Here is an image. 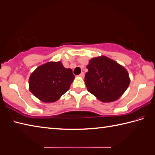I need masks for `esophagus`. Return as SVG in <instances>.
I'll use <instances>...</instances> for the list:
<instances>
[{"label": "esophagus", "instance_id": "34e87169", "mask_svg": "<svg viewBox=\"0 0 155 155\" xmlns=\"http://www.w3.org/2000/svg\"><path fill=\"white\" fill-rule=\"evenodd\" d=\"M80 77L84 78V72H81V73L80 74Z\"/></svg>", "mask_w": 155, "mask_h": 155}]
</instances>
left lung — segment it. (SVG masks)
<instances>
[{
	"mask_svg": "<svg viewBox=\"0 0 155 155\" xmlns=\"http://www.w3.org/2000/svg\"><path fill=\"white\" fill-rule=\"evenodd\" d=\"M86 68L88 70L85 76L86 87L101 102L117 100L129 87L130 80L128 71L107 56L92 58Z\"/></svg>",
	"mask_w": 155,
	"mask_h": 155,
	"instance_id": "1",
	"label": "left lung"
}]
</instances>
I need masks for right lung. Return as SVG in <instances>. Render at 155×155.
Listing matches in <instances>:
<instances>
[{"instance_id": "1", "label": "right lung", "mask_w": 155, "mask_h": 155, "mask_svg": "<svg viewBox=\"0 0 155 155\" xmlns=\"http://www.w3.org/2000/svg\"><path fill=\"white\" fill-rule=\"evenodd\" d=\"M75 78L70 68L60 61H49L38 67L29 78V90L44 103L58 101L70 89Z\"/></svg>"}]
</instances>
